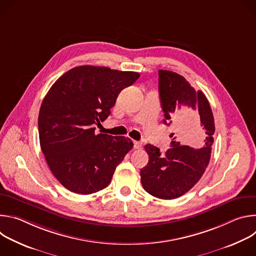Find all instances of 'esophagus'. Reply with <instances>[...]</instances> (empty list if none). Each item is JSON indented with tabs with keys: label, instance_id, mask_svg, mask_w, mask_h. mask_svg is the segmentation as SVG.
<instances>
[{
	"label": "esophagus",
	"instance_id": "34e87169",
	"mask_svg": "<svg viewBox=\"0 0 256 256\" xmlns=\"http://www.w3.org/2000/svg\"><path fill=\"white\" fill-rule=\"evenodd\" d=\"M142 142H134V149L140 150V149H142Z\"/></svg>",
	"mask_w": 256,
	"mask_h": 256
}]
</instances>
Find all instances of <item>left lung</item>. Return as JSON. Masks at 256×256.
<instances>
[{"instance_id":"obj_1","label":"left lung","mask_w":256,"mask_h":256,"mask_svg":"<svg viewBox=\"0 0 256 256\" xmlns=\"http://www.w3.org/2000/svg\"><path fill=\"white\" fill-rule=\"evenodd\" d=\"M159 95L163 124L173 122L176 136L165 154L151 144L144 146L149 162L140 169V181L151 196L173 200L190 190L204 173L210 159L214 120L206 95L174 72L159 70ZM177 137L181 142L176 140ZM184 143H196L202 148L194 150Z\"/></svg>"}]
</instances>
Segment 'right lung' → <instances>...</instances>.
I'll list each match as a JSON object with an SVG mask.
<instances>
[{
  "instance_id": "obj_1",
  "label": "right lung",
  "mask_w": 256,
  "mask_h": 256,
  "mask_svg": "<svg viewBox=\"0 0 256 256\" xmlns=\"http://www.w3.org/2000/svg\"><path fill=\"white\" fill-rule=\"evenodd\" d=\"M138 78L136 72L80 66L64 72L46 95L38 116L40 148L66 190L91 194L110 184L134 144L126 136L96 134L94 126L108 118L120 91Z\"/></svg>"
}]
</instances>
